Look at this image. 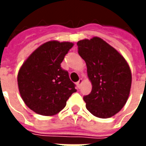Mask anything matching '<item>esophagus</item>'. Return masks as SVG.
<instances>
[{
    "label": "esophagus",
    "mask_w": 146,
    "mask_h": 146,
    "mask_svg": "<svg viewBox=\"0 0 146 146\" xmlns=\"http://www.w3.org/2000/svg\"><path fill=\"white\" fill-rule=\"evenodd\" d=\"M83 83V80L82 79H80L79 80H78V82L76 83V85H77V87H78V88H80V85H81V84H82Z\"/></svg>",
    "instance_id": "obj_1"
}]
</instances>
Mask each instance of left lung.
<instances>
[{
  "label": "left lung",
  "mask_w": 146,
  "mask_h": 146,
  "mask_svg": "<svg viewBox=\"0 0 146 146\" xmlns=\"http://www.w3.org/2000/svg\"><path fill=\"white\" fill-rule=\"evenodd\" d=\"M78 53L85 61L92 90L84 97L86 108L99 118H110L128 99L131 72L123 55L98 36L77 42Z\"/></svg>",
  "instance_id": "8db88e82"
}]
</instances>
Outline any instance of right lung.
<instances>
[{
  "label": "right lung",
  "mask_w": 146,
  "mask_h": 146,
  "mask_svg": "<svg viewBox=\"0 0 146 146\" xmlns=\"http://www.w3.org/2000/svg\"><path fill=\"white\" fill-rule=\"evenodd\" d=\"M73 46L71 42H46L27 58L19 69L17 80L21 97L37 114H57L76 92L68 72L61 67L65 55Z\"/></svg>",
  "instance_id": "add662e5"
}]
</instances>
